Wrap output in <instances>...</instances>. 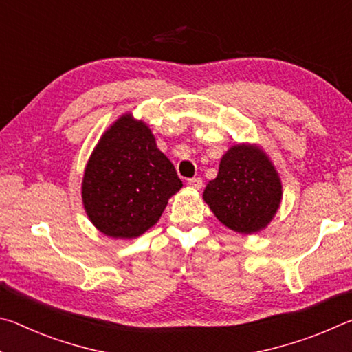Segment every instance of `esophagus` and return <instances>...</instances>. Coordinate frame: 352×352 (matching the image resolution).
<instances>
[{
    "mask_svg": "<svg viewBox=\"0 0 352 352\" xmlns=\"http://www.w3.org/2000/svg\"><path fill=\"white\" fill-rule=\"evenodd\" d=\"M188 184L190 188L194 189H201V186H204V182H201L200 177H195V178H190V180H188Z\"/></svg>",
    "mask_w": 352,
    "mask_h": 352,
    "instance_id": "34e87169",
    "label": "esophagus"
}]
</instances>
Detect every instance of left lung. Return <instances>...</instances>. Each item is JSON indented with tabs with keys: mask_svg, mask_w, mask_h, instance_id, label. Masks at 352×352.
Masks as SVG:
<instances>
[{
	"mask_svg": "<svg viewBox=\"0 0 352 352\" xmlns=\"http://www.w3.org/2000/svg\"><path fill=\"white\" fill-rule=\"evenodd\" d=\"M283 197L279 175L256 146L237 144L220 160L217 177L206 184L204 200L230 230L252 234L264 230Z\"/></svg>",
	"mask_w": 352,
	"mask_h": 352,
	"instance_id": "8db88e82",
	"label": "left lung"
}]
</instances>
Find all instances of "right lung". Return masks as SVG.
I'll list each match as a JSON object with an SVG mask.
<instances>
[{
    "label": "right lung",
    "mask_w": 352,
    "mask_h": 352,
    "mask_svg": "<svg viewBox=\"0 0 352 352\" xmlns=\"http://www.w3.org/2000/svg\"><path fill=\"white\" fill-rule=\"evenodd\" d=\"M183 186L144 122L124 115L94 147L82 180L88 219L105 236L133 239L162 217Z\"/></svg>",
    "instance_id": "right-lung-1"
}]
</instances>
